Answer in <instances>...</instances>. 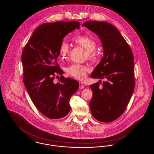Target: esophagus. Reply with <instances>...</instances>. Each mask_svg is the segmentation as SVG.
Instances as JSON below:
<instances>
[{"instance_id":"34e87169","label":"esophagus","mask_w":154,"mask_h":154,"mask_svg":"<svg viewBox=\"0 0 154 154\" xmlns=\"http://www.w3.org/2000/svg\"><path fill=\"white\" fill-rule=\"evenodd\" d=\"M79 85H80V87H79L80 89H83L84 88V85L82 82H79Z\"/></svg>"}]
</instances>
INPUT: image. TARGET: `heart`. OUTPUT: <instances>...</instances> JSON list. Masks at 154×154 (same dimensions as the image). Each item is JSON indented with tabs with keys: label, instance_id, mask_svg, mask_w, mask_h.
<instances>
[{
	"label": "heart",
	"instance_id": "1",
	"mask_svg": "<svg viewBox=\"0 0 154 154\" xmlns=\"http://www.w3.org/2000/svg\"><path fill=\"white\" fill-rule=\"evenodd\" d=\"M74 42L85 50L87 54L88 58L92 62H96L99 59V54L96 51L97 43L91 38L82 35L74 38ZM59 57L60 60H63L67 57L70 52L69 45L65 42H62L59 48ZM89 71V68L85 65L74 63L68 66L66 69L67 74L75 79L79 80L84 79Z\"/></svg>",
	"mask_w": 154,
	"mask_h": 154
}]
</instances>
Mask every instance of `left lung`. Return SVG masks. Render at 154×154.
Returning a JSON list of instances; mask_svg holds the SVG:
<instances>
[{
  "label": "left lung",
  "mask_w": 154,
  "mask_h": 154,
  "mask_svg": "<svg viewBox=\"0 0 154 154\" xmlns=\"http://www.w3.org/2000/svg\"><path fill=\"white\" fill-rule=\"evenodd\" d=\"M82 26L100 37L104 50V57L91 77L106 81L101 88L99 82L89 86L93 92L91 111L97 121L110 122L124 113L133 92L134 57L129 44L112 25L93 21Z\"/></svg>",
  "instance_id": "1"
}]
</instances>
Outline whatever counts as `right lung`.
<instances>
[{"label":"right lung","mask_w":154,"mask_h":154,"mask_svg":"<svg viewBox=\"0 0 154 154\" xmlns=\"http://www.w3.org/2000/svg\"><path fill=\"white\" fill-rule=\"evenodd\" d=\"M80 25L75 21L43 23L34 31L22 51L25 86L37 110L50 119L68 114L70 98L79 88L77 81L62 75L63 72L57 60L63 37ZM59 75L55 84L53 80Z\"/></svg>","instance_id":"add662e5"}]
</instances>
